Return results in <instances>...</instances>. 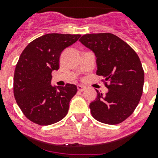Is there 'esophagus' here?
<instances>
[{"label":"esophagus","mask_w":158,"mask_h":158,"mask_svg":"<svg viewBox=\"0 0 158 158\" xmlns=\"http://www.w3.org/2000/svg\"><path fill=\"white\" fill-rule=\"evenodd\" d=\"M85 89H86L85 86L81 85H77V89H78V90H79V91H81V92L84 91V90H85Z\"/></svg>","instance_id":"esophagus-1"}]
</instances>
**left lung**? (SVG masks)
Returning <instances> with one entry per match:
<instances>
[{"mask_svg": "<svg viewBox=\"0 0 158 158\" xmlns=\"http://www.w3.org/2000/svg\"><path fill=\"white\" fill-rule=\"evenodd\" d=\"M79 41L94 52L96 74L105 78L108 89L105 95L96 90L97 97L89 104L92 115L103 123L123 122L134 112L143 90L144 70L138 54L111 33L87 34Z\"/></svg>", "mask_w": 158, "mask_h": 158, "instance_id": "8db88e82", "label": "left lung"}]
</instances>
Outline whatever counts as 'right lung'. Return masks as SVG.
Listing matches in <instances>:
<instances>
[{"label":"right lung","instance_id":"add662e5","mask_svg":"<svg viewBox=\"0 0 158 158\" xmlns=\"http://www.w3.org/2000/svg\"><path fill=\"white\" fill-rule=\"evenodd\" d=\"M80 37L81 35H44L31 42L20 54L14 73L13 93L23 115L31 122L47 126L67 115L69 101L77 88L72 84L52 86L51 73L59 69L64 49Z\"/></svg>","mask_w":158,"mask_h":158}]
</instances>
